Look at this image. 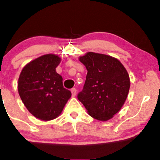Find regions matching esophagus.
Returning a JSON list of instances; mask_svg holds the SVG:
<instances>
[{
  "mask_svg": "<svg viewBox=\"0 0 160 160\" xmlns=\"http://www.w3.org/2000/svg\"><path fill=\"white\" fill-rule=\"evenodd\" d=\"M71 93H72V97H75L76 94H77V90H76V88H72L71 89Z\"/></svg>",
  "mask_w": 160,
  "mask_h": 160,
  "instance_id": "esophagus-1",
  "label": "esophagus"
}]
</instances>
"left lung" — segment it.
<instances>
[{"instance_id": "8db88e82", "label": "left lung", "mask_w": 160, "mask_h": 160, "mask_svg": "<svg viewBox=\"0 0 160 160\" xmlns=\"http://www.w3.org/2000/svg\"><path fill=\"white\" fill-rule=\"evenodd\" d=\"M79 59L88 74L78 100L93 118L109 120L121 110L128 96V72L118 59L108 55L90 52Z\"/></svg>"}]
</instances>
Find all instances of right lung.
<instances>
[{
  "instance_id": "right-lung-1",
  "label": "right lung",
  "mask_w": 160,
  "mask_h": 160,
  "mask_svg": "<svg viewBox=\"0 0 160 160\" xmlns=\"http://www.w3.org/2000/svg\"><path fill=\"white\" fill-rule=\"evenodd\" d=\"M61 59L54 54L42 56L28 62L21 72L18 93L28 111L37 118L49 121L62 112L71 92L63 88L56 68Z\"/></svg>"
}]
</instances>
